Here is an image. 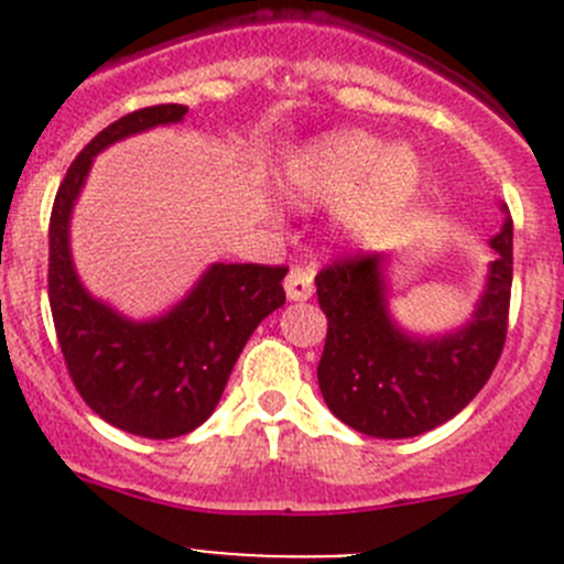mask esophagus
Wrapping results in <instances>:
<instances>
[{"instance_id":"34e87169","label":"esophagus","mask_w":564,"mask_h":564,"mask_svg":"<svg viewBox=\"0 0 564 564\" xmlns=\"http://www.w3.org/2000/svg\"><path fill=\"white\" fill-rule=\"evenodd\" d=\"M311 294H314V272L294 267L286 275V297L292 303H303V300H311Z\"/></svg>"}]
</instances>
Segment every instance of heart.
<instances>
[{
  "label": "heart",
  "instance_id": "obj_1",
  "mask_svg": "<svg viewBox=\"0 0 564 564\" xmlns=\"http://www.w3.org/2000/svg\"><path fill=\"white\" fill-rule=\"evenodd\" d=\"M294 172L308 196L340 202L364 185L346 213V231L373 242L409 204L420 185V161L409 147L384 150V141L366 130L327 133L300 152Z\"/></svg>",
  "mask_w": 564,
  "mask_h": 564
}]
</instances>
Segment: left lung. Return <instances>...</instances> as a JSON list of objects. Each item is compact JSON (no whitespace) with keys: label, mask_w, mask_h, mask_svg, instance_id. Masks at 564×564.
Here are the masks:
<instances>
[{"label":"left lung","mask_w":564,"mask_h":564,"mask_svg":"<svg viewBox=\"0 0 564 564\" xmlns=\"http://www.w3.org/2000/svg\"><path fill=\"white\" fill-rule=\"evenodd\" d=\"M502 213L475 311L447 333H412L395 322L390 253L355 256L318 272L327 340L316 377L340 423L377 440H409L456 417L482 390L502 355L513 286V220L508 207Z\"/></svg>","instance_id":"left-lung-1"}]
</instances>
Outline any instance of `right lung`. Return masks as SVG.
<instances>
[{"instance_id":"1","label":"right lung","mask_w":564,"mask_h":564,"mask_svg":"<svg viewBox=\"0 0 564 564\" xmlns=\"http://www.w3.org/2000/svg\"><path fill=\"white\" fill-rule=\"evenodd\" d=\"M187 106H150L100 130L67 169L51 209L48 300L67 371L113 429L144 440L191 434L218 406L253 329L286 303V267L215 261L169 311L130 318L95 297L70 250L73 207L100 152L130 135L182 122Z\"/></svg>"}]
</instances>
